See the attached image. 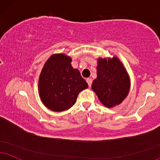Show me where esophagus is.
I'll list each match as a JSON object with an SVG mask.
<instances>
[{"mask_svg":"<svg viewBox=\"0 0 160 160\" xmlns=\"http://www.w3.org/2000/svg\"><path fill=\"white\" fill-rule=\"evenodd\" d=\"M87 82H88V86L90 87H91V85H92V80L91 79V78H88V79H87Z\"/></svg>","mask_w":160,"mask_h":160,"instance_id":"obj_1","label":"esophagus"}]
</instances>
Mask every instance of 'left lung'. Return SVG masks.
<instances>
[{"label":"left lung","instance_id":"1","mask_svg":"<svg viewBox=\"0 0 160 160\" xmlns=\"http://www.w3.org/2000/svg\"><path fill=\"white\" fill-rule=\"evenodd\" d=\"M97 78L92 89L100 102L108 108L117 105L128 96L130 88L128 75L121 62L116 57L98 60Z\"/></svg>","mask_w":160,"mask_h":160}]
</instances>
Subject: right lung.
I'll return each instance as SVG.
<instances>
[{
    "label": "right lung",
    "mask_w": 160,
    "mask_h": 160,
    "mask_svg": "<svg viewBox=\"0 0 160 160\" xmlns=\"http://www.w3.org/2000/svg\"><path fill=\"white\" fill-rule=\"evenodd\" d=\"M71 58L64 54L52 55L41 71L38 90L41 101L53 111L68 110L76 103L78 93L88 84L77 69L72 68Z\"/></svg>",
    "instance_id": "1"
}]
</instances>
